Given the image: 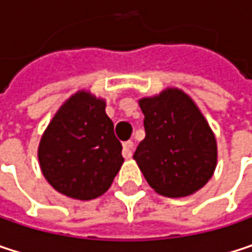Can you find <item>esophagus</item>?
<instances>
[{"mask_svg": "<svg viewBox=\"0 0 252 252\" xmlns=\"http://www.w3.org/2000/svg\"><path fill=\"white\" fill-rule=\"evenodd\" d=\"M132 149H134V143L129 140V141H126L124 143V149H123V156L126 159H129L132 156Z\"/></svg>", "mask_w": 252, "mask_h": 252, "instance_id": "obj_1", "label": "esophagus"}]
</instances>
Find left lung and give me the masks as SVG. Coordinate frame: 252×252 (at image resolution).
Wrapping results in <instances>:
<instances>
[{
	"instance_id": "1",
	"label": "left lung",
	"mask_w": 252,
	"mask_h": 252,
	"mask_svg": "<svg viewBox=\"0 0 252 252\" xmlns=\"http://www.w3.org/2000/svg\"><path fill=\"white\" fill-rule=\"evenodd\" d=\"M146 137L134 159L149 185L165 197H185L203 188L218 162L213 131L192 99L166 89L140 99Z\"/></svg>"
}]
</instances>
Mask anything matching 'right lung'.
<instances>
[{
  "label": "right lung",
  "mask_w": 252,
  "mask_h": 252,
  "mask_svg": "<svg viewBox=\"0 0 252 252\" xmlns=\"http://www.w3.org/2000/svg\"><path fill=\"white\" fill-rule=\"evenodd\" d=\"M105 100L77 92L55 114L37 150L42 174L61 194L93 200L106 192L124 158Z\"/></svg>",
  "instance_id": "1"
}]
</instances>
